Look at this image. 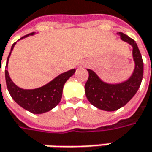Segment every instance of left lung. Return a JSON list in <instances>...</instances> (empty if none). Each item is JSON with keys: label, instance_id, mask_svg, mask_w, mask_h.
<instances>
[{"label": "left lung", "instance_id": "left-lung-1", "mask_svg": "<svg viewBox=\"0 0 152 152\" xmlns=\"http://www.w3.org/2000/svg\"><path fill=\"white\" fill-rule=\"evenodd\" d=\"M118 34L122 40L133 47V58L135 67L131 77L123 83L112 85L103 82L94 71L87 69L89 79L85 86L88 101L96 107L107 112L116 111L125 106L136 94L143 79V60L137 44L124 33Z\"/></svg>", "mask_w": 152, "mask_h": 152}]
</instances>
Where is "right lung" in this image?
Returning <instances> with one entry per match:
<instances>
[{
    "label": "right lung",
    "instance_id": "right-lung-1",
    "mask_svg": "<svg viewBox=\"0 0 152 152\" xmlns=\"http://www.w3.org/2000/svg\"><path fill=\"white\" fill-rule=\"evenodd\" d=\"M34 34V33H30L21 39L33 35ZM15 44L16 42L12 45L11 51L6 64V68H7L9 57L12 53V50H13ZM74 73L75 69H71L67 72L58 75L56 78L44 86L34 90H23L18 87L12 81L7 69L5 70V76L7 90L15 102L20 107L32 113L41 114L49 112L59 104L62 96L64 84L71 76H73Z\"/></svg>",
    "mask_w": 152,
    "mask_h": 152
}]
</instances>
